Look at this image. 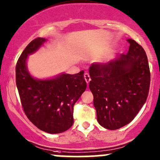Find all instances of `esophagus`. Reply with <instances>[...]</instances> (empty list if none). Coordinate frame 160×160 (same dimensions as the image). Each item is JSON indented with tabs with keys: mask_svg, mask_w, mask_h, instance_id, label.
I'll return each instance as SVG.
<instances>
[{
	"mask_svg": "<svg viewBox=\"0 0 160 160\" xmlns=\"http://www.w3.org/2000/svg\"><path fill=\"white\" fill-rule=\"evenodd\" d=\"M84 78H85V82H86L87 84L89 83V82L91 81V78H90V75H89V74L88 72H85L84 74Z\"/></svg>",
	"mask_w": 160,
	"mask_h": 160,
	"instance_id": "obj_1",
	"label": "esophagus"
}]
</instances>
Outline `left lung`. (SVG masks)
Wrapping results in <instances>:
<instances>
[{"mask_svg":"<svg viewBox=\"0 0 160 160\" xmlns=\"http://www.w3.org/2000/svg\"><path fill=\"white\" fill-rule=\"evenodd\" d=\"M128 54L106 64H92L89 88L94 96L98 122L117 130L131 122L148 96L150 72L147 54L140 45L128 39Z\"/></svg>","mask_w":160,"mask_h":160,"instance_id":"obj_1","label":"left lung"}]
</instances>
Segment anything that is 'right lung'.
<instances>
[{"mask_svg": "<svg viewBox=\"0 0 160 160\" xmlns=\"http://www.w3.org/2000/svg\"><path fill=\"white\" fill-rule=\"evenodd\" d=\"M46 41L37 38L27 45L16 66V84L22 107L28 119L49 133L66 131L73 124V107L85 91L84 71L75 75L62 73L47 79L32 77L27 66L29 55Z\"/></svg>", "mask_w": 160, "mask_h": 160, "instance_id": "obj_1", "label": "right lung"}]
</instances>
